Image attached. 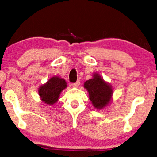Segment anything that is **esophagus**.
Segmentation results:
<instances>
[{
  "label": "esophagus",
  "mask_w": 157,
  "mask_h": 157,
  "mask_svg": "<svg viewBox=\"0 0 157 157\" xmlns=\"http://www.w3.org/2000/svg\"><path fill=\"white\" fill-rule=\"evenodd\" d=\"M79 85H80V81H77V82L74 83H72V86L73 87H74V88H77V87L79 86Z\"/></svg>",
  "instance_id": "esophagus-1"
}]
</instances>
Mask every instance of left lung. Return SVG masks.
I'll return each instance as SVG.
<instances>
[{"label":"left lung","mask_w":157,"mask_h":157,"mask_svg":"<svg viewBox=\"0 0 157 157\" xmlns=\"http://www.w3.org/2000/svg\"><path fill=\"white\" fill-rule=\"evenodd\" d=\"M92 76V78L84 83L83 86L89 92V99L94 107L97 109H101L111 102L113 89L98 73L93 74Z\"/></svg>","instance_id":"left-lung-1"}]
</instances>
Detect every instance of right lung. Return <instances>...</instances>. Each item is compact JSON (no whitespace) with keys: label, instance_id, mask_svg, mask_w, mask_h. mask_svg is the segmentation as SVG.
<instances>
[{"label":"right lung","instance_id":"right-lung-1","mask_svg":"<svg viewBox=\"0 0 157 157\" xmlns=\"http://www.w3.org/2000/svg\"><path fill=\"white\" fill-rule=\"evenodd\" d=\"M67 87L65 79L52 76L45 83L39 87L38 94L41 101L47 105H53L57 102L62 91Z\"/></svg>","mask_w":157,"mask_h":157}]
</instances>
